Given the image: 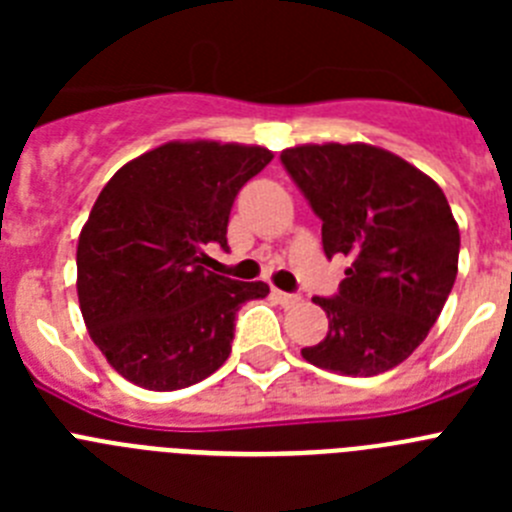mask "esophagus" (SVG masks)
<instances>
[{"label":"esophagus","instance_id":"1","mask_svg":"<svg viewBox=\"0 0 512 512\" xmlns=\"http://www.w3.org/2000/svg\"><path fill=\"white\" fill-rule=\"evenodd\" d=\"M271 297L284 307H292L297 305V302H302L300 295H289V292H282V289H271Z\"/></svg>","mask_w":512,"mask_h":512}]
</instances>
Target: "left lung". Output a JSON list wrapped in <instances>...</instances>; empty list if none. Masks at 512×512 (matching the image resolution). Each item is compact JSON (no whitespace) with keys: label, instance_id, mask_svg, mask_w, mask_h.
Segmentation results:
<instances>
[{"label":"left lung","instance_id":"1","mask_svg":"<svg viewBox=\"0 0 512 512\" xmlns=\"http://www.w3.org/2000/svg\"><path fill=\"white\" fill-rule=\"evenodd\" d=\"M282 164L323 220L325 256H351L336 297H315L328 336L302 359L346 377L402 364L441 315L459 269L446 194L405 158L369 143H307Z\"/></svg>","mask_w":512,"mask_h":512}]
</instances>
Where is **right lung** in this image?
Wrapping results in <instances>:
<instances>
[{
  "instance_id": "1",
  "label": "right lung",
  "mask_w": 512,
  "mask_h": 512,
  "mask_svg": "<svg viewBox=\"0 0 512 512\" xmlns=\"http://www.w3.org/2000/svg\"><path fill=\"white\" fill-rule=\"evenodd\" d=\"M261 146L171 140L104 184L76 248V292L94 346L128 382L182 390L230 356L235 312L269 295L207 269L228 248L235 194L269 164Z\"/></svg>"
}]
</instances>
